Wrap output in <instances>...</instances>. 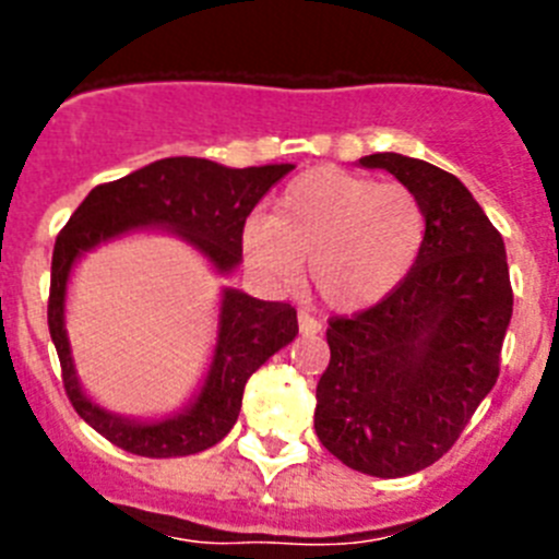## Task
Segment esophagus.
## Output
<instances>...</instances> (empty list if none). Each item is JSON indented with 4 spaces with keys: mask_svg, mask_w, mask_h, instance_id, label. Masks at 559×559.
<instances>
[{
    "mask_svg": "<svg viewBox=\"0 0 559 559\" xmlns=\"http://www.w3.org/2000/svg\"><path fill=\"white\" fill-rule=\"evenodd\" d=\"M299 330H302L305 335H316V333H322V322H319L316 316L299 310Z\"/></svg>",
    "mask_w": 559,
    "mask_h": 559,
    "instance_id": "obj_1",
    "label": "esophagus"
}]
</instances>
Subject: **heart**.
Instances as JSON below:
<instances>
[{"mask_svg": "<svg viewBox=\"0 0 559 559\" xmlns=\"http://www.w3.org/2000/svg\"><path fill=\"white\" fill-rule=\"evenodd\" d=\"M426 235V206L412 187L319 167L285 187L271 218L246 224L243 251L276 285L296 283L308 263L324 305L360 310L412 274Z\"/></svg>", "mask_w": 559, "mask_h": 559, "instance_id": "1", "label": "heart"}]
</instances>
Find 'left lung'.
<instances>
[{
  "label": "left lung",
  "mask_w": 559,
  "mask_h": 559,
  "mask_svg": "<svg viewBox=\"0 0 559 559\" xmlns=\"http://www.w3.org/2000/svg\"><path fill=\"white\" fill-rule=\"evenodd\" d=\"M419 195L426 246L380 302L333 316L330 364L316 386V437L378 478L412 476L445 456L501 372L512 285L501 231L448 170L372 153Z\"/></svg>",
  "instance_id": "8db88e82"
}]
</instances>
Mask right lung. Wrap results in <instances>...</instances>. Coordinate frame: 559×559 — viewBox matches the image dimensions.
I'll return each instance as SVG.
<instances>
[{
    "mask_svg": "<svg viewBox=\"0 0 559 559\" xmlns=\"http://www.w3.org/2000/svg\"><path fill=\"white\" fill-rule=\"evenodd\" d=\"M294 165L231 167L195 156H170L97 185L72 212L56 237L49 276L47 324L61 360V380L78 414L117 448L136 456H190L218 445L231 431L243 403L246 380L299 333L288 302H260L240 290H226L221 333L210 374L199 400L165 423H128L92 406L75 380L63 330V294L72 263L92 246L142 226H167L204 251L218 271H231L243 257V226L257 201Z\"/></svg>",
    "mask_w": 559,
    "mask_h": 559,
    "instance_id": "obj_1",
    "label": "right lung"
}]
</instances>
